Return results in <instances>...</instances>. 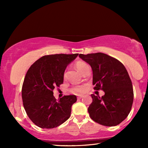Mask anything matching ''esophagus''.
Wrapping results in <instances>:
<instances>
[{
    "label": "esophagus",
    "instance_id": "34e87169",
    "mask_svg": "<svg viewBox=\"0 0 148 148\" xmlns=\"http://www.w3.org/2000/svg\"><path fill=\"white\" fill-rule=\"evenodd\" d=\"M84 97V96L83 95H79V96H77V98L78 99H82Z\"/></svg>",
    "mask_w": 148,
    "mask_h": 148
}]
</instances>
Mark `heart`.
Returning a JSON list of instances; mask_svg holds the SVG:
<instances>
[{"label":"heart","mask_w":148,"mask_h":148,"mask_svg":"<svg viewBox=\"0 0 148 148\" xmlns=\"http://www.w3.org/2000/svg\"><path fill=\"white\" fill-rule=\"evenodd\" d=\"M75 66H76V69L80 73L82 74V72L84 71V70L86 69V67L88 66V65H87L86 63H85L84 62H82V61H78L77 62L76 64H75ZM85 87L83 86H77V87H75L74 88H72L71 89V92L72 93H74V94H77V95H79V94H81V93H83V92L85 91Z\"/></svg>","instance_id":"heart-1"}]
</instances>
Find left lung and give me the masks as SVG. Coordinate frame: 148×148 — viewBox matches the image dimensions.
I'll return each mask as SVG.
<instances>
[{"instance_id":"left-lung-1","label":"left lung","mask_w":148,"mask_h":148,"mask_svg":"<svg viewBox=\"0 0 148 148\" xmlns=\"http://www.w3.org/2000/svg\"><path fill=\"white\" fill-rule=\"evenodd\" d=\"M79 57L91 66L94 89L105 92L101 98L91 95L90 117L104 126L121 123L131 112L134 99L132 82L124 65L102 53L79 54Z\"/></svg>"}]
</instances>
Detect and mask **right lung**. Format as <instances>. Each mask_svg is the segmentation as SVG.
I'll list each match as a JSON object with an SVG mask.
<instances>
[{"label": "right lung", "mask_w": 148, "mask_h": 148, "mask_svg": "<svg viewBox=\"0 0 148 148\" xmlns=\"http://www.w3.org/2000/svg\"><path fill=\"white\" fill-rule=\"evenodd\" d=\"M78 56L55 54L44 56L32 64L22 86V99L30 119L42 129H53L63 123L71 114L76 95H66L57 101L53 89L63 83L67 65Z\"/></svg>", "instance_id": "right-lung-1"}]
</instances>
